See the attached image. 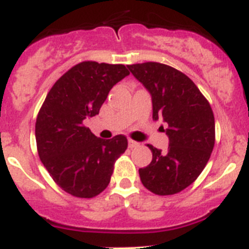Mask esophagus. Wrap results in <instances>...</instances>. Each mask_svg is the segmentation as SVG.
<instances>
[{"instance_id":"34e87169","label":"esophagus","mask_w":249,"mask_h":249,"mask_svg":"<svg viewBox=\"0 0 249 249\" xmlns=\"http://www.w3.org/2000/svg\"><path fill=\"white\" fill-rule=\"evenodd\" d=\"M138 146V142H136V141L133 140H128V147L129 148H135V147Z\"/></svg>"}]
</instances>
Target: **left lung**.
I'll use <instances>...</instances> for the list:
<instances>
[{"mask_svg": "<svg viewBox=\"0 0 249 249\" xmlns=\"http://www.w3.org/2000/svg\"><path fill=\"white\" fill-rule=\"evenodd\" d=\"M151 93L153 120L162 118L168 136L166 152L147 144L151 163L140 168L141 182L158 196L181 192L197 179L214 147V116L210 103L190 77L158 62L128 66ZM163 128V126H162Z\"/></svg>", "mask_w": 249, "mask_h": 249, "instance_id": "8db88e82", "label": "left lung"}]
</instances>
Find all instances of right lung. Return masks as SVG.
Returning <instances> with one entry per match:
<instances>
[{"mask_svg": "<svg viewBox=\"0 0 249 249\" xmlns=\"http://www.w3.org/2000/svg\"><path fill=\"white\" fill-rule=\"evenodd\" d=\"M128 74L123 65L81 62L59 77L39 109V160L53 181L74 197L92 198L105 191L114 162L127 149L123 135L102 140L83 122L98 114L112 87Z\"/></svg>", "mask_w": 249, "mask_h": 249, "instance_id": "1", "label": "right lung"}]
</instances>
